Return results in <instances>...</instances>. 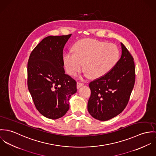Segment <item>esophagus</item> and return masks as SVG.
<instances>
[{
    "label": "esophagus",
    "mask_w": 156,
    "mask_h": 156,
    "mask_svg": "<svg viewBox=\"0 0 156 156\" xmlns=\"http://www.w3.org/2000/svg\"><path fill=\"white\" fill-rule=\"evenodd\" d=\"M83 85H84V84L83 83L78 82L77 84H76V87H77V88H80L81 87L83 86Z\"/></svg>",
    "instance_id": "obj_1"
}]
</instances>
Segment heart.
Instances as JSON below:
<instances>
[{"mask_svg": "<svg viewBox=\"0 0 156 156\" xmlns=\"http://www.w3.org/2000/svg\"><path fill=\"white\" fill-rule=\"evenodd\" d=\"M74 52L66 53L63 62L70 75H77L83 68L87 75L97 78L109 72L117 63L120 52L114 44L93 39H84L73 46Z\"/></svg>", "mask_w": 156, "mask_h": 156, "instance_id": "obj_1", "label": "heart"}]
</instances>
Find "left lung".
Segmentation results:
<instances>
[{
    "label": "left lung",
    "instance_id": "8db88e82",
    "mask_svg": "<svg viewBox=\"0 0 156 156\" xmlns=\"http://www.w3.org/2000/svg\"><path fill=\"white\" fill-rule=\"evenodd\" d=\"M121 56L116 65L104 76L89 84L91 96L87 108L95 119L106 121L126 107L135 82L133 58L121 43Z\"/></svg>",
    "mask_w": 156,
    "mask_h": 156
}]
</instances>
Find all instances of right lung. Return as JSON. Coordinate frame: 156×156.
<instances>
[{
	"mask_svg": "<svg viewBox=\"0 0 156 156\" xmlns=\"http://www.w3.org/2000/svg\"><path fill=\"white\" fill-rule=\"evenodd\" d=\"M71 34L49 36L32 51L27 64V86L37 111L55 120L69 109L70 96L76 92V82L65 73L63 51Z\"/></svg>",
	"mask_w": 156,
	"mask_h": 156,
	"instance_id": "right-lung-1",
	"label": "right lung"
}]
</instances>
